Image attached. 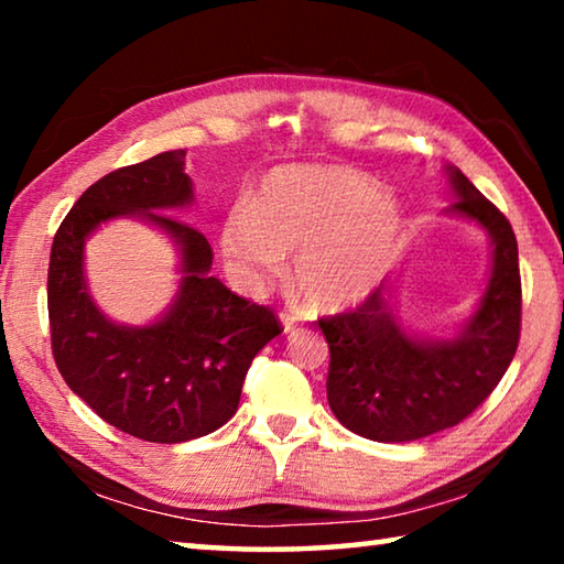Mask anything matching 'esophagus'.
I'll return each instance as SVG.
<instances>
[{
  "label": "esophagus",
  "instance_id": "34e87169",
  "mask_svg": "<svg viewBox=\"0 0 564 564\" xmlns=\"http://www.w3.org/2000/svg\"><path fill=\"white\" fill-rule=\"evenodd\" d=\"M281 323H283V330L285 333H293L295 328H299V316H295V313H291V311H283L281 313Z\"/></svg>",
  "mask_w": 564,
  "mask_h": 564
}]
</instances>
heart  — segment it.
Returning a JSON list of instances; mask_svg holds the SVG:
<instances>
[{
	"label": "heart",
	"instance_id": "heart-1",
	"mask_svg": "<svg viewBox=\"0 0 564 564\" xmlns=\"http://www.w3.org/2000/svg\"><path fill=\"white\" fill-rule=\"evenodd\" d=\"M398 198L348 166H281L261 181L251 206L224 216L218 243L228 273L248 291L281 275L293 279L316 313L360 303L383 281L403 246Z\"/></svg>",
	"mask_w": 564,
	"mask_h": 564
}]
</instances>
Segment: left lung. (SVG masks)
<instances>
[{
  "label": "left lung",
  "mask_w": 564,
  "mask_h": 564,
  "mask_svg": "<svg viewBox=\"0 0 564 564\" xmlns=\"http://www.w3.org/2000/svg\"><path fill=\"white\" fill-rule=\"evenodd\" d=\"M455 202L447 214L470 218L492 243L480 303L453 338H420L400 326L378 289L356 311L321 318L330 348L328 403L356 435L410 443L465 420L500 383L520 340L522 285L512 226L460 169L447 166Z\"/></svg>",
  "instance_id": "obj_1"
}]
</instances>
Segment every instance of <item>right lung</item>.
Returning a JSON list of instances; mask_svg holds the SVG:
<instances>
[{"mask_svg":"<svg viewBox=\"0 0 564 564\" xmlns=\"http://www.w3.org/2000/svg\"><path fill=\"white\" fill-rule=\"evenodd\" d=\"M191 202L186 151H164L91 184L52 243L46 303L56 368L94 413L147 443H186L228 423L256 352L283 330L271 308L208 273L206 236L171 216ZM117 215L144 217L180 246L175 303L149 327L109 322L83 279V243Z\"/></svg>","mask_w":564,"mask_h":564,"instance_id":"1","label":"right lung"}]
</instances>
